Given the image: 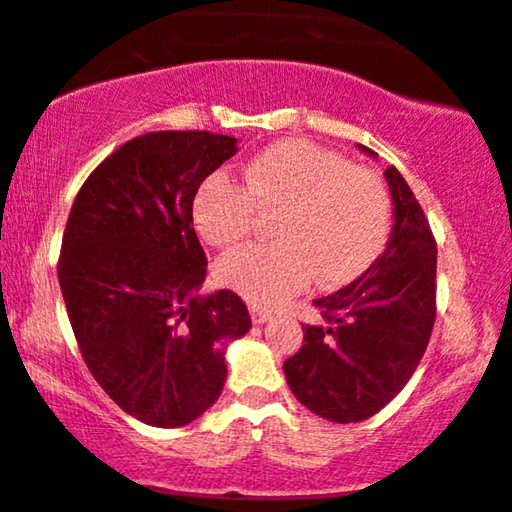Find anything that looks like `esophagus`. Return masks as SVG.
I'll use <instances>...</instances> for the list:
<instances>
[{
    "instance_id": "34e87169",
    "label": "esophagus",
    "mask_w": 512,
    "mask_h": 512,
    "mask_svg": "<svg viewBox=\"0 0 512 512\" xmlns=\"http://www.w3.org/2000/svg\"><path fill=\"white\" fill-rule=\"evenodd\" d=\"M250 317L255 324H264L272 319V310H267V307H260V305H250Z\"/></svg>"
}]
</instances>
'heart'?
<instances>
[{
  "mask_svg": "<svg viewBox=\"0 0 512 512\" xmlns=\"http://www.w3.org/2000/svg\"><path fill=\"white\" fill-rule=\"evenodd\" d=\"M202 181L193 224L214 248H233L276 214L274 243L248 245L217 264L221 286L257 305L283 303L315 276L317 286L355 281L377 262L391 231V195L377 171L310 140H281L243 171Z\"/></svg>",
  "mask_w": 512,
  "mask_h": 512,
  "instance_id": "b5f03b06",
  "label": "heart"
}]
</instances>
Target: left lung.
Wrapping results in <instances>:
<instances>
[{
	"label": "left lung",
	"mask_w": 512,
	"mask_h": 512,
	"mask_svg": "<svg viewBox=\"0 0 512 512\" xmlns=\"http://www.w3.org/2000/svg\"><path fill=\"white\" fill-rule=\"evenodd\" d=\"M362 152L374 157L369 147ZM393 233L384 255L341 291L317 298L322 324L283 362L293 396L329 422H362L389 405L420 365L436 319V240L396 166L384 171Z\"/></svg>",
	"instance_id": "obj_1"
}]
</instances>
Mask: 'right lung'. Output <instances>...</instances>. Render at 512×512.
I'll use <instances>...</instances> for the list:
<instances>
[{
	"instance_id": "right-lung-1",
	"label": "right lung",
	"mask_w": 512,
	"mask_h": 512,
	"mask_svg": "<svg viewBox=\"0 0 512 512\" xmlns=\"http://www.w3.org/2000/svg\"><path fill=\"white\" fill-rule=\"evenodd\" d=\"M236 150V138L209 131L138 135L92 171L66 221L57 272L80 355L150 427H183L212 408L226 343L252 326L233 291L197 295L207 257L193 200Z\"/></svg>"
}]
</instances>
